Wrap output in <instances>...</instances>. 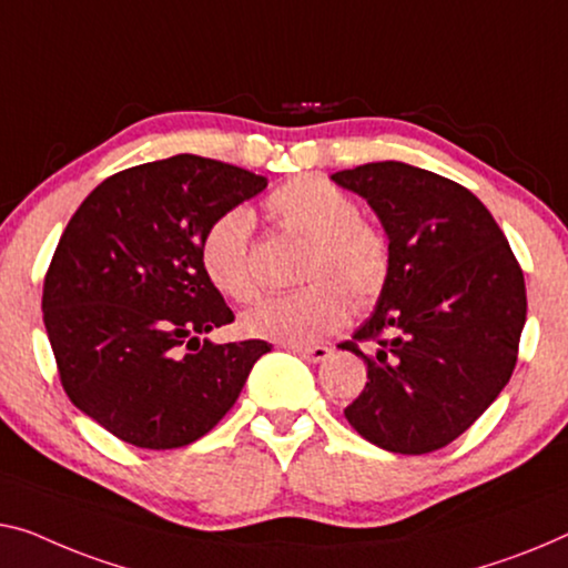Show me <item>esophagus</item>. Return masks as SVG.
Returning <instances> with one entry per match:
<instances>
[{
    "label": "esophagus",
    "instance_id": "obj_1",
    "mask_svg": "<svg viewBox=\"0 0 568 568\" xmlns=\"http://www.w3.org/2000/svg\"><path fill=\"white\" fill-rule=\"evenodd\" d=\"M291 349L306 362H313V365H316V362H324L328 354H332L328 346H291Z\"/></svg>",
    "mask_w": 568,
    "mask_h": 568
}]
</instances>
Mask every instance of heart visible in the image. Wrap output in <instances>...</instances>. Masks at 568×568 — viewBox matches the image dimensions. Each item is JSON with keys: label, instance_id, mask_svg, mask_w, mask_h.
Masks as SVG:
<instances>
[{"label": "heart", "instance_id": "1", "mask_svg": "<svg viewBox=\"0 0 568 568\" xmlns=\"http://www.w3.org/2000/svg\"><path fill=\"white\" fill-rule=\"evenodd\" d=\"M265 216L283 234L303 236L301 291L260 301L242 316L244 334L287 346L316 344L349 318L354 306L367 308L383 295L390 277V242L349 193L321 175H295L262 203ZM250 214L226 209L203 230L199 260L206 281L236 303L257 295L250 257Z\"/></svg>", "mask_w": 568, "mask_h": 568}]
</instances>
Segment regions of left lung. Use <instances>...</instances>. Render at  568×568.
I'll list each match as a JSON object with an SVG mask.
<instances>
[{"label":"left lung","instance_id":"obj_1","mask_svg":"<svg viewBox=\"0 0 568 568\" xmlns=\"http://www.w3.org/2000/svg\"><path fill=\"white\" fill-rule=\"evenodd\" d=\"M332 178L375 209L393 257L375 313L342 344L367 365L344 416L387 452H436L513 375L528 311L520 262L485 203L444 175L385 160Z\"/></svg>","mask_w":568,"mask_h":568}]
</instances>
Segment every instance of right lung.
I'll list each match as a JSON object with an SVG mask.
<instances>
[{
    "label": "right lung",
    "mask_w": 568,
    "mask_h": 568,
    "mask_svg": "<svg viewBox=\"0 0 568 568\" xmlns=\"http://www.w3.org/2000/svg\"><path fill=\"white\" fill-rule=\"evenodd\" d=\"M265 175L199 155L134 165L71 216L42 283V321L75 408L140 448H181L230 413L270 344H211L234 313L206 281L201 234Z\"/></svg>",
    "instance_id": "1"
}]
</instances>
